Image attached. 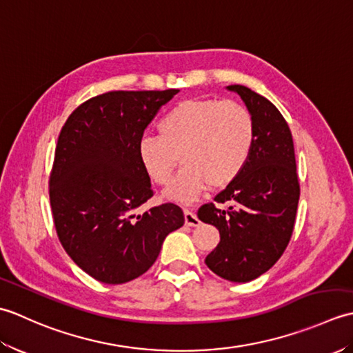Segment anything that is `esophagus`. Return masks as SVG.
<instances>
[{"label": "esophagus", "instance_id": "1", "mask_svg": "<svg viewBox=\"0 0 353 353\" xmlns=\"http://www.w3.org/2000/svg\"><path fill=\"white\" fill-rule=\"evenodd\" d=\"M183 215H185V224H186V226H199V224H200L199 216L194 214L192 211H190V209H185Z\"/></svg>", "mask_w": 353, "mask_h": 353}]
</instances>
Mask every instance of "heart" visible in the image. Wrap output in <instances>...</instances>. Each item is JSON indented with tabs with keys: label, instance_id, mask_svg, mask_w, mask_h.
I'll use <instances>...</instances> for the list:
<instances>
[{
	"label": "heart",
	"instance_id": "heart-1",
	"mask_svg": "<svg viewBox=\"0 0 353 353\" xmlns=\"http://www.w3.org/2000/svg\"><path fill=\"white\" fill-rule=\"evenodd\" d=\"M157 137H144L138 157L157 185L171 181L177 156L183 163L165 197L191 203L206 183L221 188L234 182L249 159L254 124L243 104L230 100L190 99L177 103L157 123Z\"/></svg>",
	"mask_w": 353,
	"mask_h": 353
}]
</instances>
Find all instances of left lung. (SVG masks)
<instances>
[{
    "instance_id": "left-lung-1",
    "label": "left lung",
    "mask_w": 353,
    "mask_h": 353,
    "mask_svg": "<svg viewBox=\"0 0 353 353\" xmlns=\"http://www.w3.org/2000/svg\"><path fill=\"white\" fill-rule=\"evenodd\" d=\"M244 101L254 124L249 159L234 182L206 203L199 220L220 232V243L205 262L230 282H250L272 268L287 249L299 205L294 144L285 118L272 101L241 85L226 86Z\"/></svg>"
}]
</instances>
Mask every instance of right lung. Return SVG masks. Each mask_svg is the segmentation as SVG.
Here are the masks:
<instances>
[{"instance_id":"1","label":"right lung","mask_w":353,"mask_h":353,"mask_svg":"<svg viewBox=\"0 0 353 353\" xmlns=\"http://www.w3.org/2000/svg\"><path fill=\"white\" fill-rule=\"evenodd\" d=\"M179 89L112 91L85 101L59 134L50 203L59 241L103 283L137 279L154 264L163 239L183 226L182 209L165 203L137 214L153 197L138 157L147 125Z\"/></svg>"}]
</instances>
